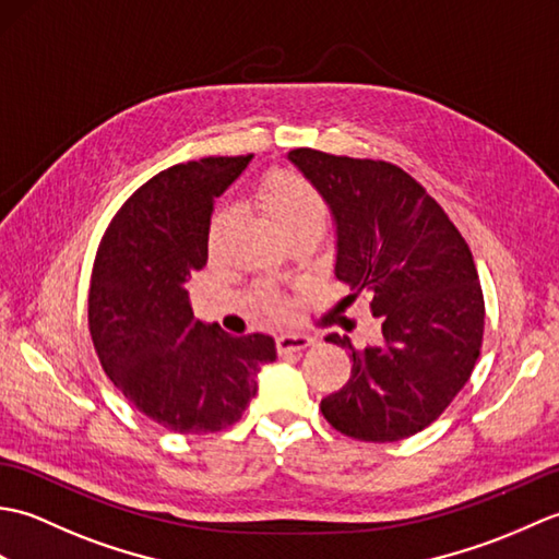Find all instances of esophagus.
<instances>
[{"instance_id": "1", "label": "esophagus", "mask_w": 559, "mask_h": 559, "mask_svg": "<svg viewBox=\"0 0 559 559\" xmlns=\"http://www.w3.org/2000/svg\"><path fill=\"white\" fill-rule=\"evenodd\" d=\"M314 343V338L305 336V334H281L276 338V348L281 355H288V353H300L305 348H310Z\"/></svg>"}]
</instances>
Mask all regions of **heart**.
<instances>
[{
	"mask_svg": "<svg viewBox=\"0 0 559 559\" xmlns=\"http://www.w3.org/2000/svg\"><path fill=\"white\" fill-rule=\"evenodd\" d=\"M259 201L261 206H264L266 216L271 218L273 225H276V230L283 237H290L298 233H312L319 237V233L324 230L326 201L298 173L283 170V173L271 175L264 182V187H261ZM228 223H230V216L225 209H218L213 213V218L209 223V233H206V242L211 252H216L221 247L225 233H228ZM254 298L273 317H286L290 312V302L273 288H266V286L259 288L254 293Z\"/></svg>",
	"mask_w": 559,
	"mask_h": 559,
	"instance_id": "obj_1",
	"label": "heart"
}]
</instances>
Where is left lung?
Returning <instances> with one entry per match:
<instances>
[{"mask_svg":"<svg viewBox=\"0 0 559 559\" xmlns=\"http://www.w3.org/2000/svg\"><path fill=\"white\" fill-rule=\"evenodd\" d=\"M331 211L336 278L370 295L382 343L355 348L348 384L322 401L324 418L362 442L425 430L476 367L485 305L471 249L442 206L384 160L295 148L286 156Z\"/></svg>","mask_w":559,"mask_h":559,"instance_id":"8db88e82","label":"left lung"}]
</instances>
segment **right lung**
<instances>
[{"instance_id": "add662e5", "label": "right lung", "mask_w": 559, "mask_h": 559, "mask_svg": "<svg viewBox=\"0 0 559 559\" xmlns=\"http://www.w3.org/2000/svg\"><path fill=\"white\" fill-rule=\"evenodd\" d=\"M249 160L201 158L151 177L117 211L93 264L88 326L103 370L170 432L206 435L240 420L259 370L276 360L271 336L206 326L187 298V281L209 261L213 201Z\"/></svg>"}]
</instances>
